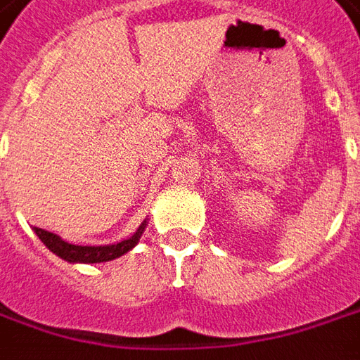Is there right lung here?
I'll return each instance as SVG.
<instances>
[{
    "label": "right lung",
    "instance_id": "1",
    "mask_svg": "<svg viewBox=\"0 0 360 360\" xmlns=\"http://www.w3.org/2000/svg\"><path fill=\"white\" fill-rule=\"evenodd\" d=\"M146 231V221L139 224V229L129 238L118 242V244H106V246H78V244H68L60 236L53 232L37 229V236L45 244L53 254H57L58 258L67 260V262H80V264H98V262H110L116 260L120 256H124L129 252L141 238V234Z\"/></svg>",
    "mask_w": 360,
    "mask_h": 360
}]
</instances>
